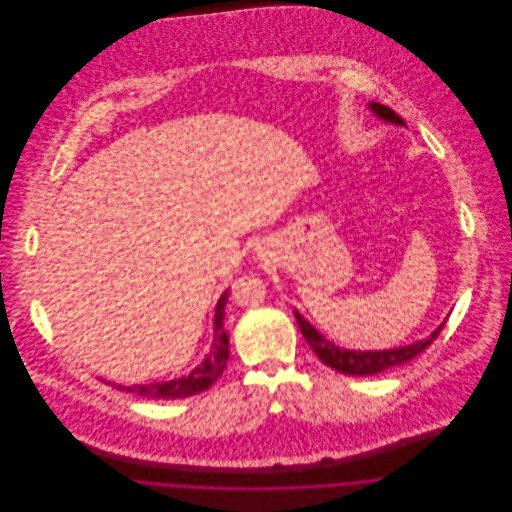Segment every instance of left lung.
<instances>
[{
  "label": "left lung",
  "mask_w": 512,
  "mask_h": 512,
  "mask_svg": "<svg viewBox=\"0 0 512 512\" xmlns=\"http://www.w3.org/2000/svg\"><path fill=\"white\" fill-rule=\"evenodd\" d=\"M368 107L382 121L407 126L395 111H391L390 107H386L382 103L372 101V103H368ZM295 320L301 328V334L309 343V347L317 353L318 359L324 365L332 366L334 370H338L341 374H349V376H370V374L384 372L393 366L405 365L407 361L420 355L432 341L438 338V334L445 324V322L439 324L426 340L414 341L411 345L393 347V349H384V351H351V349H341L332 341L326 340L320 332L315 330V326H311V322H307L297 311H295Z\"/></svg>",
  "instance_id": "left-lung-1"
}]
</instances>
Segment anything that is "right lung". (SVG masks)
<instances>
[{
    "mask_svg": "<svg viewBox=\"0 0 512 512\" xmlns=\"http://www.w3.org/2000/svg\"><path fill=\"white\" fill-rule=\"evenodd\" d=\"M226 301H228V290L220 295L219 303L215 307V326H213L215 340H213V345H211V351L203 359V363L195 366L188 376L176 378V380H171V382L140 384V386H130V388L117 386V390L130 391V393L149 397V399H182V397H190V395H195L199 391L211 388L215 384V380L222 374L226 363H228V343H230V338H228V334L224 330V307H226Z\"/></svg>",
    "mask_w": 512,
    "mask_h": 512,
    "instance_id": "right-lung-1",
    "label": "right lung"
}]
</instances>
